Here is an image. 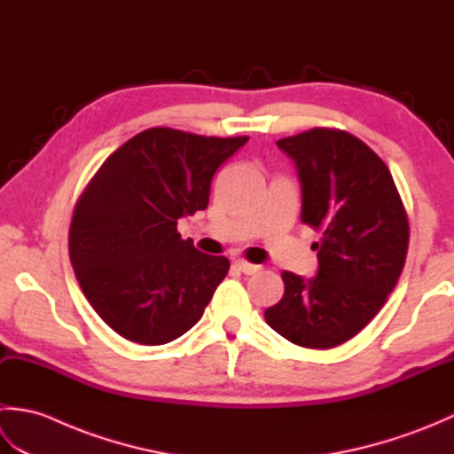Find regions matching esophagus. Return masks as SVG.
Masks as SVG:
<instances>
[{
	"instance_id": "obj_1",
	"label": "esophagus",
	"mask_w": 454,
	"mask_h": 454,
	"mask_svg": "<svg viewBox=\"0 0 454 454\" xmlns=\"http://www.w3.org/2000/svg\"><path fill=\"white\" fill-rule=\"evenodd\" d=\"M234 265L239 269V271H242L244 275H254V273H257L259 269V265H254V263H247V262H244V259H236L234 262Z\"/></svg>"
}]
</instances>
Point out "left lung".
I'll use <instances>...</instances> for the list:
<instances>
[{
	"label": "left lung",
	"instance_id": "left-lung-1",
	"mask_svg": "<svg viewBox=\"0 0 454 454\" xmlns=\"http://www.w3.org/2000/svg\"><path fill=\"white\" fill-rule=\"evenodd\" d=\"M294 161L302 224L320 230L317 271H283L285 294L265 320L285 340L330 349L379 314L402 275L408 218L390 171L345 130L312 129L277 140Z\"/></svg>",
	"mask_w": 454,
	"mask_h": 454
}]
</instances>
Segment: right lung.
<instances>
[{"label":"right lung","mask_w":454,"mask_h":454,"mask_svg":"<svg viewBox=\"0 0 454 454\" xmlns=\"http://www.w3.org/2000/svg\"><path fill=\"white\" fill-rule=\"evenodd\" d=\"M247 137L148 129L113 152L74 208L70 262L101 320L163 345L195 325L230 262L181 239L177 220L208 207L216 169Z\"/></svg>","instance_id":"add662e5"}]
</instances>
